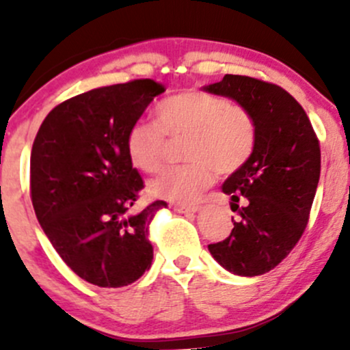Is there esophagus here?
I'll return each instance as SVG.
<instances>
[{"label": "esophagus", "mask_w": 350, "mask_h": 350, "mask_svg": "<svg viewBox=\"0 0 350 350\" xmlns=\"http://www.w3.org/2000/svg\"><path fill=\"white\" fill-rule=\"evenodd\" d=\"M200 210L198 206H185V204H174V211L178 213H185V215H193Z\"/></svg>", "instance_id": "34e87169"}]
</instances>
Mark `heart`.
<instances>
[{
	"label": "heart",
	"instance_id": "1",
	"mask_svg": "<svg viewBox=\"0 0 350 350\" xmlns=\"http://www.w3.org/2000/svg\"><path fill=\"white\" fill-rule=\"evenodd\" d=\"M155 122L139 120L125 137L126 154L137 169L155 172L162 164L164 135H188L185 159L189 164L167 167L150 183L155 198L178 204L195 203L213 183L215 171L241 169L256 146V125L247 109L218 94L189 90L159 101Z\"/></svg>",
	"mask_w": 350,
	"mask_h": 350
}]
</instances>
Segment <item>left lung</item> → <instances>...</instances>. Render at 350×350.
I'll list each match as a JSON object with an SVG mask.
<instances>
[{
    "label": "left lung",
    "instance_id": "left-lung-1",
    "mask_svg": "<svg viewBox=\"0 0 350 350\" xmlns=\"http://www.w3.org/2000/svg\"><path fill=\"white\" fill-rule=\"evenodd\" d=\"M203 91L234 100L256 125L252 154L221 186L241 218L232 217L230 235L208 250L228 273L260 276L291 252L308 224L320 179L319 139L301 105L276 84L227 74Z\"/></svg>",
    "mask_w": 350,
    "mask_h": 350
}]
</instances>
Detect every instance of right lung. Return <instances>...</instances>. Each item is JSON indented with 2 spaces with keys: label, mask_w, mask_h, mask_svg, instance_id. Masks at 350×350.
<instances>
[{
  "label": "right lung",
  "mask_w": 350,
  "mask_h": 350,
  "mask_svg": "<svg viewBox=\"0 0 350 350\" xmlns=\"http://www.w3.org/2000/svg\"><path fill=\"white\" fill-rule=\"evenodd\" d=\"M165 88L135 79L77 94L38 129L30 155L35 215L62 260L88 283L122 288L150 267L149 224L164 201L130 208L144 181L125 137Z\"/></svg>",
  "instance_id": "add662e5"
}]
</instances>
